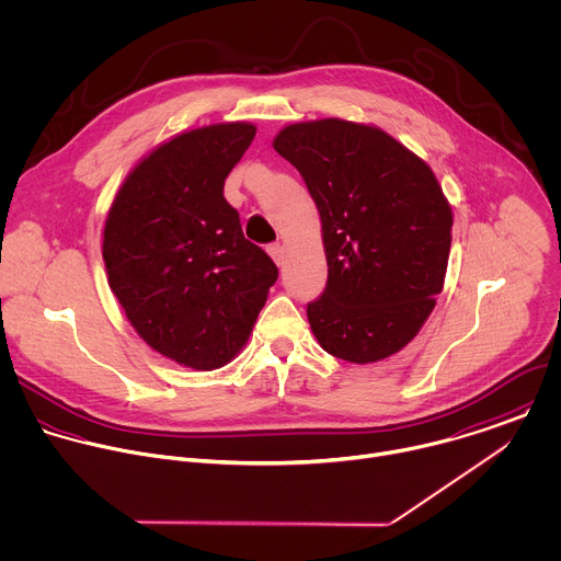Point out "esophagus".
I'll return each mask as SVG.
<instances>
[{
  "instance_id": "esophagus-1",
  "label": "esophagus",
  "mask_w": 561,
  "mask_h": 561,
  "mask_svg": "<svg viewBox=\"0 0 561 561\" xmlns=\"http://www.w3.org/2000/svg\"><path fill=\"white\" fill-rule=\"evenodd\" d=\"M267 252H270V256L276 261L278 267L285 265V245H283V243H272V245L267 248Z\"/></svg>"
}]
</instances>
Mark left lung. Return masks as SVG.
Masks as SVG:
<instances>
[{"label":"left lung","instance_id":"1","mask_svg":"<svg viewBox=\"0 0 561 561\" xmlns=\"http://www.w3.org/2000/svg\"><path fill=\"white\" fill-rule=\"evenodd\" d=\"M274 149L302 175L322 224L329 278L307 305L320 346L353 364L401 351L443 291L451 206L432 169L373 125H287Z\"/></svg>","mask_w":561,"mask_h":561}]
</instances>
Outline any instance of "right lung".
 <instances>
[{"label": "right lung", "mask_w": 561, "mask_h": 561, "mask_svg": "<svg viewBox=\"0 0 561 561\" xmlns=\"http://www.w3.org/2000/svg\"><path fill=\"white\" fill-rule=\"evenodd\" d=\"M254 136L250 123H219L162 142L125 178L105 221L103 261L127 320L193 370L221 368L245 346L278 278L224 197Z\"/></svg>", "instance_id": "obj_1"}]
</instances>
